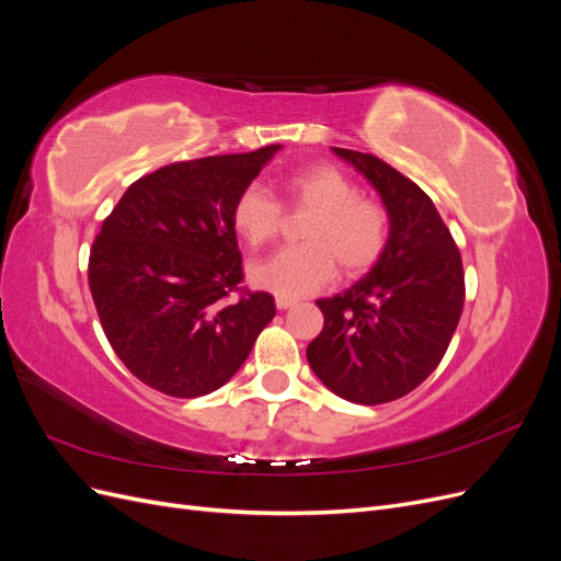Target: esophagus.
<instances>
[{
	"label": "esophagus",
	"instance_id": "esophagus-1",
	"mask_svg": "<svg viewBox=\"0 0 561 561\" xmlns=\"http://www.w3.org/2000/svg\"><path fill=\"white\" fill-rule=\"evenodd\" d=\"M295 304H297V301H295V299H290V297H280V295L276 297V307H278L280 311H285V309H293Z\"/></svg>",
	"mask_w": 561,
	"mask_h": 561
}]
</instances>
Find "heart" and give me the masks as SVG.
<instances>
[{"mask_svg": "<svg viewBox=\"0 0 561 561\" xmlns=\"http://www.w3.org/2000/svg\"><path fill=\"white\" fill-rule=\"evenodd\" d=\"M283 192L290 208L313 210L301 229L304 245L283 248L250 266V278L280 297L320 290L336 274H365L388 243V215L375 201L360 198L334 165H309L287 175ZM233 225L250 245H266L283 229V208L262 184H248L233 203Z\"/></svg>", "mask_w": 561, "mask_h": 561, "instance_id": "b5f03b06", "label": "heart"}]
</instances>
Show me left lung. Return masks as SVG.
<instances>
[{"mask_svg": "<svg viewBox=\"0 0 561 561\" xmlns=\"http://www.w3.org/2000/svg\"><path fill=\"white\" fill-rule=\"evenodd\" d=\"M367 178L388 213V243L369 274L318 299L325 318L307 348L316 377L355 404L410 393L443 360L463 311L461 252L428 194L386 161L332 147Z\"/></svg>", "mask_w": 561, "mask_h": 561, "instance_id": "left-lung-1", "label": "left lung"}]
</instances>
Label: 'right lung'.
<instances>
[{
    "mask_svg": "<svg viewBox=\"0 0 561 561\" xmlns=\"http://www.w3.org/2000/svg\"><path fill=\"white\" fill-rule=\"evenodd\" d=\"M280 145L163 165L133 182L91 248L107 342L149 388L201 398L225 386L276 316L243 290L233 203Z\"/></svg>",
    "mask_w": 561,
    "mask_h": 561,
    "instance_id": "1",
    "label": "right lung"
}]
</instances>
